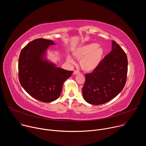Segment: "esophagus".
Instances as JSON below:
<instances>
[{
    "mask_svg": "<svg viewBox=\"0 0 146 146\" xmlns=\"http://www.w3.org/2000/svg\"><path fill=\"white\" fill-rule=\"evenodd\" d=\"M79 73H80L79 71H78V70H74V75H77V74H79Z\"/></svg>",
    "mask_w": 146,
    "mask_h": 146,
    "instance_id": "1",
    "label": "esophagus"
}]
</instances>
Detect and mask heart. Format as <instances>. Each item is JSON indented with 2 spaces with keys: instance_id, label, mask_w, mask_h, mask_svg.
I'll list each match as a JSON object with an SVG mask.
<instances>
[{
  "instance_id": "obj_1",
  "label": "heart",
  "mask_w": 146,
  "mask_h": 146,
  "mask_svg": "<svg viewBox=\"0 0 146 146\" xmlns=\"http://www.w3.org/2000/svg\"><path fill=\"white\" fill-rule=\"evenodd\" d=\"M73 56L80 60V66L85 72H93L101 64L104 56V50L102 46L95 43H91L76 47ZM68 60L72 59L68 57Z\"/></svg>"
}]
</instances>
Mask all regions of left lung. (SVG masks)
Wrapping results in <instances>:
<instances>
[{"label": "left lung", "mask_w": 146, "mask_h": 146, "mask_svg": "<svg viewBox=\"0 0 146 146\" xmlns=\"http://www.w3.org/2000/svg\"><path fill=\"white\" fill-rule=\"evenodd\" d=\"M127 58L125 52L114 40L111 51L100 66L86 74L82 88L84 99L93 105L104 104L114 99L123 89L127 79Z\"/></svg>", "instance_id": "1"}]
</instances>
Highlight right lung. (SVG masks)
I'll return each mask as SVG.
<instances>
[{"label": "right lung", "instance_id": "1", "mask_svg": "<svg viewBox=\"0 0 146 146\" xmlns=\"http://www.w3.org/2000/svg\"><path fill=\"white\" fill-rule=\"evenodd\" d=\"M53 40L43 38L30 42L21 50L19 58V78L24 90L35 99L49 103L57 99L65 80L73 71L58 67L43 56Z\"/></svg>", "mask_w": 146, "mask_h": 146}]
</instances>
